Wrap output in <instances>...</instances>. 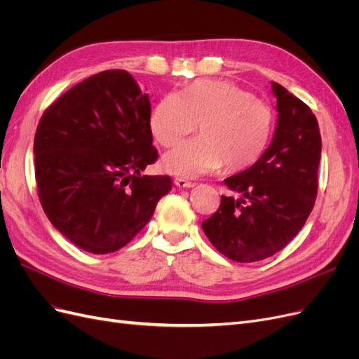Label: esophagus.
<instances>
[{
  "label": "esophagus",
  "mask_w": 359,
  "mask_h": 359,
  "mask_svg": "<svg viewBox=\"0 0 359 359\" xmlns=\"http://www.w3.org/2000/svg\"><path fill=\"white\" fill-rule=\"evenodd\" d=\"M175 186L180 189H191V187H194V182L187 181L184 178H175Z\"/></svg>",
  "instance_id": "esophagus-1"
}]
</instances>
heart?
I'll use <instances>...</instances> for the list:
<instances>
[{
    "mask_svg": "<svg viewBox=\"0 0 359 359\" xmlns=\"http://www.w3.org/2000/svg\"><path fill=\"white\" fill-rule=\"evenodd\" d=\"M199 124L201 137L163 156L169 173L198 178L220 169L240 172L253 166L266 151L276 118L268 104L236 83L199 79L181 93L163 95L149 118V128L161 147H173Z\"/></svg>",
    "mask_w": 359,
    "mask_h": 359,
    "instance_id": "1",
    "label": "heart"
}]
</instances>
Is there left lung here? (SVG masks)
I'll return each mask as SVG.
<instances>
[{"mask_svg": "<svg viewBox=\"0 0 359 359\" xmlns=\"http://www.w3.org/2000/svg\"><path fill=\"white\" fill-rule=\"evenodd\" d=\"M277 127L264 156L224 182L240 198L222 196L202 223L211 244L235 262L262 260L283 250L302 229L318 196L322 139L316 116L277 82Z\"/></svg>", "mask_w": 359, "mask_h": 359, "instance_id": "left-lung-1", "label": "left lung"}]
</instances>
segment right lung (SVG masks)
<instances>
[{
    "instance_id": "1",
    "label": "right lung",
    "mask_w": 359,
    "mask_h": 359,
    "mask_svg": "<svg viewBox=\"0 0 359 359\" xmlns=\"http://www.w3.org/2000/svg\"><path fill=\"white\" fill-rule=\"evenodd\" d=\"M149 118V97L126 70L74 85L40 118V203L53 227L85 252L106 255L127 245L172 190L170 177L140 173L158 157Z\"/></svg>"
}]
</instances>
